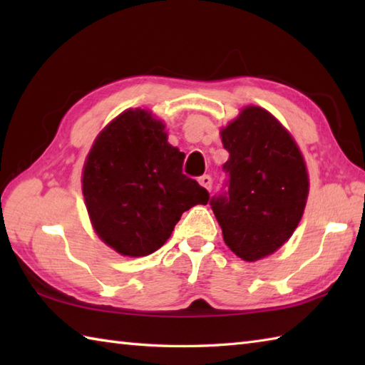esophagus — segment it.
Wrapping results in <instances>:
<instances>
[{"mask_svg": "<svg viewBox=\"0 0 365 365\" xmlns=\"http://www.w3.org/2000/svg\"><path fill=\"white\" fill-rule=\"evenodd\" d=\"M199 183L202 185V187H204L205 190H208V191L212 190V177H210V175H202V177H199Z\"/></svg>", "mask_w": 365, "mask_h": 365, "instance_id": "1", "label": "esophagus"}]
</instances>
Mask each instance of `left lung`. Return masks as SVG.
<instances>
[{
    "label": "left lung",
    "mask_w": 365,
    "mask_h": 365,
    "mask_svg": "<svg viewBox=\"0 0 365 365\" xmlns=\"http://www.w3.org/2000/svg\"><path fill=\"white\" fill-rule=\"evenodd\" d=\"M229 152L222 190L210 200L222 238L240 259L260 260L277 251L304 213L309 177L297 143L274 115L246 106L221 130Z\"/></svg>",
    "instance_id": "8db88e82"
}]
</instances>
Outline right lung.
I'll return each instance as SVG.
<instances>
[{"instance_id":"1","label":"right lung","mask_w":365,"mask_h":365,"mask_svg":"<svg viewBox=\"0 0 365 365\" xmlns=\"http://www.w3.org/2000/svg\"><path fill=\"white\" fill-rule=\"evenodd\" d=\"M183 158L165 123L139 108L97 136L83 168V196L96 234L115 252H155L183 212L208 202V191L182 173Z\"/></svg>"}]
</instances>
